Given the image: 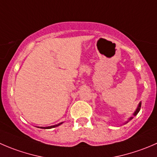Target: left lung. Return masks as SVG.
I'll list each match as a JSON object with an SVG mask.
<instances>
[{
	"label": "left lung",
	"instance_id": "obj_1",
	"mask_svg": "<svg viewBox=\"0 0 157 157\" xmlns=\"http://www.w3.org/2000/svg\"><path fill=\"white\" fill-rule=\"evenodd\" d=\"M140 107H141V102H140V103H139V104H138V106H137V108H136V110H135V111H134V113H133V116H132V117H130V118H129V119H128V121H126V122L124 123V124H127V123H128L129 121H131V120L133 119V117H135V116H136V115H137V113H138L140 112Z\"/></svg>",
	"mask_w": 157,
	"mask_h": 157
}]
</instances>
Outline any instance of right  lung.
Wrapping results in <instances>:
<instances>
[{
    "label": "right lung",
    "mask_w": 157,
    "mask_h": 157,
    "mask_svg": "<svg viewBox=\"0 0 157 157\" xmlns=\"http://www.w3.org/2000/svg\"><path fill=\"white\" fill-rule=\"evenodd\" d=\"M63 122H61V123H59V124H56V125H53V126H50V127H39V128H41V129H51V128H54V127H58V126H60V125H61L62 124H63Z\"/></svg>",
    "instance_id": "obj_1"
}]
</instances>
